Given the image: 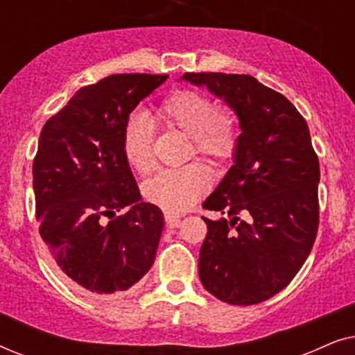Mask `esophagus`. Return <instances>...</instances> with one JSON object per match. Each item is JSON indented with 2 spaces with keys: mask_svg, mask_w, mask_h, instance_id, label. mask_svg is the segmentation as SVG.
Segmentation results:
<instances>
[{
  "mask_svg": "<svg viewBox=\"0 0 355 355\" xmlns=\"http://www.w3.org/2000/svg\"><path fill=\"white\" fill-rule=\"evenodd\" d=\"M164 223H166L168 227H178L181 220H179V216L171 215V213H164Z\"/></svg>",
  "mask_w": 355,
  "mask_h": 355,
  "instance_id": "1",
  "label": "esophagus"
}]
</instances>
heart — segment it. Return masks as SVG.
<instances>
[{"label":"heart","mask_w":355,"mask_h":355,"mask_svg":"<svg viewBox=\"0 0 355 355\" xmlns=\"http://www.w3.org/2000/svg\"><path fill=\"white\" fill-rule=\"evenodd\" d=\"M152 121L159 128L174 129L191 139V155L225 164L234 158L241 140L239 119L231 108H218L205 94L178 90L153 111ZM123 155L134 173L145 176L155 168L152 132L142 119L130 121L124 132ZM211 173L205 164L192 163L168 169L144 184V197L163 210L179 213L208 191Z\"/></svg>","instance_id":"1"}]
</instances>
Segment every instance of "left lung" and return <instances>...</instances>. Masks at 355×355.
Here are the masks:
<instances>
[{
    "label": "left lung",
    "instance_id": "1",
    "mask_svg": "<svg viewBox=\"0 0 355 355\" xmlns=\"http://www.w3.org/2000/svg\"><path fill=\"white\" fill-rule=\"evenodd\" d=\"M239 118L234 164L203 202L208 220L198 275L208 293L232 305H254L288 286L318 231L320 164L309 125L284 95L255 77L186 72Z\"/></svg>",
    "mask_w": 355,
    "mask_h": 355
}]
</instances>
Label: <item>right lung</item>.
I'll use <instances>...</instances> for the list:
<instances>
[{"mask_svg":"<svg viewBox=\"0 0 355 355\" xmlns=\"http://www.w3.org/2000/svg\"><path fill=\"white\" fill-rule=\"evenodd\" d=\"M166 79L105 77L77 90L40 132L32 168L38 230L61 273L84 293L128 291L155 261L163 213L140 202L123 140L132 110Z\"/></svg>","mask_w":355,"mask_h":355,"instance_id":"1","label":"right lung"}]
</instances>
